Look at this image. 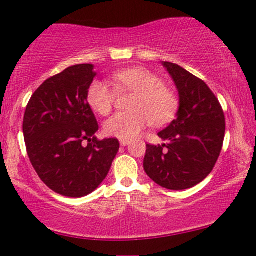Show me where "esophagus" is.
I'll return each instance as SVG.
<instances>
[{"instance_id": "obj_1", "label": "esophagus", "mask_w": 256, "mask_h": 256, "mask_svg": "<svg viewBox=\"0 0 256 256\" xmlns=\"http://www.w3.org/2000/svg\"><path fill=\"white\" fill-rule=\"evenodd\" d=\"M120 146H127L128 144L130 143V142H129L128 139H120Z\"/></svg>"}]
</instances>
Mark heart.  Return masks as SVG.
Masks as SVG:
<instances>
[{"mask_svg":"<svg viewBox=\"0 0 256 256\" xmlns=\"http://www.w3.org/2000/svg\"><path fill=\"white\" fill-rule=\"evenodd\" d=\"M112 78L117 91L129 90L136 94L129 104L132 110L118 112L106 120L104 130L107 136L134 138L150 122L162 126L172 120L178 110V97L154 72L144 68H129L113 74ZM116 94L108 84L94 80L88 88V102L97 113L107 116L113 108Z\"/></svg>","mask_w":256,"mask_h":256,"instance_id":"b5f03b06","label":"heart"}]
</instances>
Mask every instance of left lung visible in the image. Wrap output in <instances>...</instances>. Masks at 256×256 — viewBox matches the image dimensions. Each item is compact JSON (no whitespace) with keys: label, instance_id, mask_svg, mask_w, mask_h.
<instances>
[{"label":"left lung","instance_id":"8db88e82","mask_svg":"<svg viewBox=\"0 0 256 256\" xmlns=\"http://www.w3.org/2000/svg\"><path fill=\"white\" fill-rule=\"evenodd\" d=\"M178 91L176 118L158 133L162 146L146 144L144 170L159 186L186 190L210 174L223 146L226 118L220 101L201 78L162 62Z\"/></svg>","mask_w":256,"mask_h":256}]
</instances>
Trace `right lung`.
<instances>
[{
  "label": "right lung",
  "instance_id": "add662e5",
  "mask_svg": "<svg viewBox=\"0 0 256 256\" xmlns=\"http://www.w3.org/2000/svg\"><path fill=\"white\" fill-rule=\"evenodd\" d=\"M94 76V65L80 64L48 78L32 94L23 118L34 170L50 190L74 198L101 185L120 149L117 139L94 136L98 124L88 102Z\"/></svg>",
  "mask_w": 256,
  "mask_h": 256
}]
</instances>
